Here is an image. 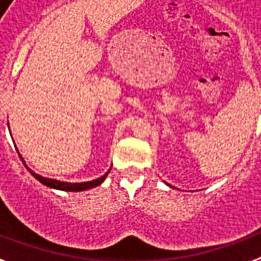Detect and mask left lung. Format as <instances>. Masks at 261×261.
Masks as SVG:
<instances>
[{
  "mask_svg": "<svg viewBox=\"0 0 261 261\" xmlns=\"http://www.w3.org/2000/svg\"><path fill=\"white\" fill-rule=\"evenodd\" d=\"M168 186H169V184H168ZM169 187H172V186H169Z\"/></svg>",
  "mask_w": 261,
  "mask_h": 261,
  "instance_id": "8db88e82",
  "label": "left lung"
}]
</instances>
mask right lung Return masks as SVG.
I'll return each mask as SVG.
<instances>
[{
	"label": "right lung",
	"mask_w": 261,
	"mask_h": 261,
	"mask_svg": "<svg viewBox=\"0 0 261 261\" xmlns=\"http://www.w3.org/2000/svg\"><path fill=\"white\" fill-rule=\"evenodd\" d=\"M18 155H20V159H21V161L24 163V165H25V161H24V159L21 157V154L18 153ZM25 168L30 171V173L34 176L36 180H39V181L42 182V184H44V186L50 187V188H54V190H59V191H67V192H80V191H85V190H90V188H94V187L100 186L104 180H106L107 174L110 173V171L107 172L104 176H101V177L98 178H94V180H90V181H83V182H67V181H59V180H55V178H48V177H43V176H40V174H38L36 172H34L32 169H30V168L27 167Z\"/></svg>",
	"instance_id": "obj_1"
}]
</instances>
